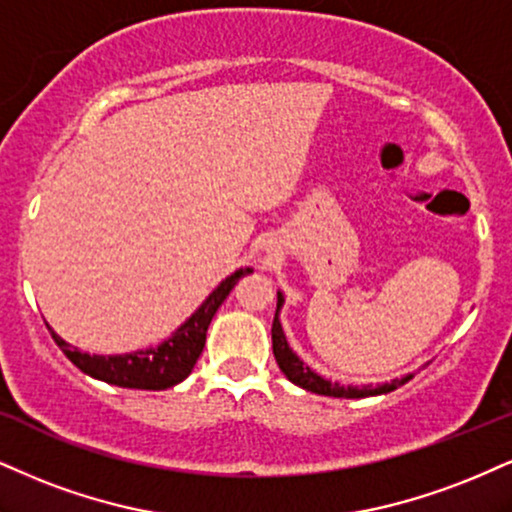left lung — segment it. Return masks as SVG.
Segmentation results:
<instances>
[{
    "label": "left lung",
    "mask_w": 512,
    "mask_h": 512,
    "mask_svg": "<svg viewBox=\"0 0 512 512\" xmlns=\"http://www.w3.org/2000/svg\"><path fill=\"white\" fill-rule=\"evenodd\" d=\"M283 305V295L279 293V300H276V315L272 324V346H274V357L279 362V369L286 374L288 381H293L300 389L319 393V396H334V398H367V396H381V393L396 391L398 386L408 384L412 374H405V377L393 379L391 384H379V386H341L336 381H329L319 377L317 372H312L310 367L300 360L298 355L293 353L291 346H288L286 336H283L281 322H279V310Z\"/></svg>",
    "instance_id": "1"
}]
</instances>
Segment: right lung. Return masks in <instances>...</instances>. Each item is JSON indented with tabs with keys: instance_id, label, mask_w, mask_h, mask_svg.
I'll return each instance as SVG.
<instances>
[{
	"instance_id": "add662e5",
	"label": "right lung",
	"mask_w": 512,
	"mask_h": 512,
	"mask_svg": "<svg viewBox=\"0 0 512 512\" xmlns=\"http://www.w3.org/2000/svg\"><path fill=\"white\" fill-rule=\"evenodd\" d=\"M252 269H238L231 276L209 293V298L183 322L178 329L159 343L157 348L135 350V353L126 355H90L80 353L64 338H59L52 329V338L57 346L64 350V355L76 365L80 372L90 374V377L107 381V384L121 386V389H145V391H164L171 386L181 384L183 379L193 372L197 357L202 355L207 338V326L212 317L217 315L219 305L224 303L226 295L236 286L240 276L250 274Z\"/></svg>"
}]
</instances>
